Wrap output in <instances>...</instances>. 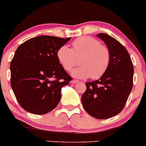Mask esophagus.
Returning <instances> with one entry per match:
<instances>
[{
	"mask_svg": "<svg viewBox=\"0 0 146 146\" xmlns=\"http://www.w3.org/2000/svg\"><path fill=\"white\" fill-rule=\"evenodd\" d=\"M70 82H71V83H73V84H76V83H78V81L77 80H72L71 81H70Z\"/></svg>",
	"mask_w": 146,
	"mask_h": 146,
	"instance_id": "obj_1",
	"label": "esophagus"
}]
</instances>
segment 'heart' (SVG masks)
<instances>
[{
	"label": "heart",
	"mask_w": 146,
	"mask_h": 146,
	"mask_svg": "<svg viewBox=\"0 0 146 146\" xmlns=\"http://www.w3.org/2000/svg\"><path fill=\"white\" fill-rule=\"evenodd\" d=\"M73 49L68 46H61L56 52L59 64L66 70L70 71L76 64V57H80L78 67L71 70V75L76 78L98 79L107 71L111 60L110 49L102 45L100 42L89 36L76 39L72 44Z\"/></svg>",
	"instance_id": "heart-1"
}]
</instances>
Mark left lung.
<instances>
[{"mask_svg": "<svg viewBox=\"0 0 146 146\" xmlns=\"http://www.w3.org/2000/svg\"><path fill=\"white\" fill-rule=\"evenodd\" d=\"M97 36L110 49V64L99 80L85 83L81 102L90 115L106 119L119 114L124 107L133 88V66L127 50L117 39L104 33Z\"/></svg>", "mask_w": 146, "mask_h": 146, "instance_id": "1", "label": "left lung"}]
</instances>
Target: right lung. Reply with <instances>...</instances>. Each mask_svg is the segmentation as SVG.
<instances>
[{"mask_svg":"<svg viewBox=\"0 0 146 146\" xmlns=\"http://www.w3.org/2000/svg\"><path fill=\"white\" fill-rule=\"evenodd\" d=\"M70 39L42 35L28 39L17 48L10 63V83L25 111L44 114L59 103L61 88L72 78L58 62L56 52Z\"/></svg>","mask_w":146,"mask_h":146,"instance_id":"obj_1","label":"right lung"}]
</instances>
